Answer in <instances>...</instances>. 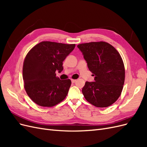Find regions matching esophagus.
<instances>
[{"instance_id": "esophagus-1", "label": "esophagus", "mask_w": 147, "mask_h": 147, "mask_svg": "<svg viewBox=\"0 0 147 147\" xmlns=\"http://www.w3.org/2000/svg\"><path fill=\"white\" fill-rule=\"evenodd\" d=\"M71 82H72V83H75V82H77V80H71Z\"/></svg>"}]
</instances>
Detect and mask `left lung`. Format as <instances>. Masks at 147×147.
<instances>
[{
  "instance_id": "1",
  "label": "left lung",
  "mask_w": 147,
  "mask_h": 147,
  "mask_svg": "<svg viewBox=\"0 0 147 147\" xmlns=\"http://www.w3.org/2000/svg\"><path fill=\"white\" fill-rule=\"evenodd\" d=\"M94 76V82H86L82 92L88 102L97 107H107L121 95L125 78L123 61L112 45L105 42L77 45Z\"/></svg>"
}]
</instances>
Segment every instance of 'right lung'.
<instances>
[{"label":"right lung","instance_id":"right-lung-1","mask_svg":"<svg viewBox=\"0 0 147 147\" xmlns=\"http://www.w3.org/2000/svg\"><path fill=\"white\" fill-rule=\"evenodd\" d=\"M75 47V44L42 42L26 55L23 68L24 88L35 104L50 107L65 98L71 81L60 80L55 72H62L63 62Z\"/></svg>","mask_w":147,"mask_h":147}]
</instances>
